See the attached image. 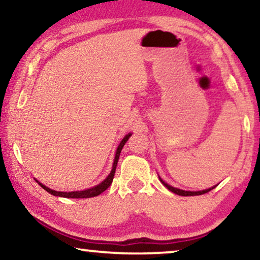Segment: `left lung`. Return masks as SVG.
<instances>
[{"mask_svg":"<svg viewBox=\"0 0 260 260\" xmlns=\"http://www.w3.org/2000/svg\"><path fill=\"white\" fill-rule=\"evenodd\" d=\"M158 179H160L161 183L164 184L165 187L168 189V190H170V191L174 192V193H177V195H180V196H197V195H203V193H207V192H209L210 190H212V189L217 187V184H216L215 187H211V188H209V189H205V190H200V191H188V190H182V189L172 187V185L168 184L167 182H165L164 180H162L160 176H158Z\"/></svg>","mask_w":260,"mask_h":260,"instance_id":"8db88e82","label":"left lung"}]
</instances>
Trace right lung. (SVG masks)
<instances>
[{"mask_svg":"<svg viewBox=\"0 0 260 260\" xmlns=\"http://www.w3.org/2000/svg\"><path fill=\"white\" fill-rule=\"evenodd\" d=\"M131 135H132V133L126 134L125 137H123L122 140L120 141L118 148H117V150H115V156H114V161H113V166H112L111 173L108 174V176L106 177L105 180H104L103 182H100L99 184L94 185V187L85 189V190H79V191H69V192L68 191H57V190H53V189L48 188L43 183L38 182L36 179H35V181H36L37 183L40 184L45 191H48L49 193H51V195H53V196L65 197V199H90V197L98 196L102 192L105 191L106 189L112 184V181H113V177H114V174H115V168H117V165H118L120 153H121V149H122V147L125 146V143L128 141Z\"/></svg>","mask_w":260,"mask_h":260,"instance_id":"1","label":"right lung"}]
</instances>
